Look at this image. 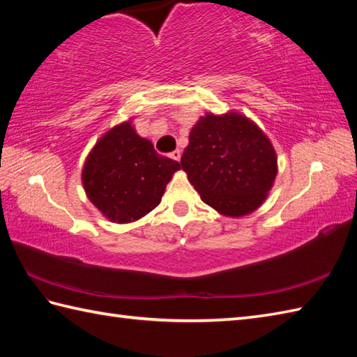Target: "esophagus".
I'll return each instance as SVG.
<instances>
[{
    "label": "esophagus",
    "instance_id": "1",
    "mask_svg": "<svg viewBox=\"0 0 357 357\" xmlns=\"http://www.w3.org/2000/svg\"><path fill=\"white\" fill-rule=\"evenodd\" d=\"M170 158L174 159V161H179L181 159V150H173L170 153Z\"/></svg>",
    "mask_w": 357,
    "mask_h": 357
}]
</instances>
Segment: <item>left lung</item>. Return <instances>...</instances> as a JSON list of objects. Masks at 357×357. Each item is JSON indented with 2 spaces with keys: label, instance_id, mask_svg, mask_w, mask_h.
<instances>
[{
  "label": "left lung",
  "instance_id": "1",
  "mask_svg": "<svg viewBox=\"0 0 357 357\" xmlns=\"http://www.w3.org/2000/svg\"><path fill=\"white\" fill-rule=\"evenodd\" d=\"M276 164L267 136L236 113L201 118L181 156L202 201L227 216L248 215L261 206L276 178Z\"/></svg>",
  "mask_w": 357,
  "mask_h": 357
}]
</instances>
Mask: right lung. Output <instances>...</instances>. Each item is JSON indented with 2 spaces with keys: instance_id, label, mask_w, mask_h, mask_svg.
I'll list each match as a JSON object with an SVG mask.
<instances>
[{
  "instance_id": "obj_1",
  "label": "right lung",
  "mask_w": 357,
  "mask_h": 357,
  "mask_svg": "<svg viewBox=\"0 0 357 357\" xmlns=\"http://www.w3.org/2000/svg\"><path fill=\"white\" fill-rule=\"evenodd\" d=\"M179 162L156 153L130 123L105 133L90 151L82 170L89 199L110 221L126 224L147 215L164 195Z\"/></svg>"
}]
</instances>
